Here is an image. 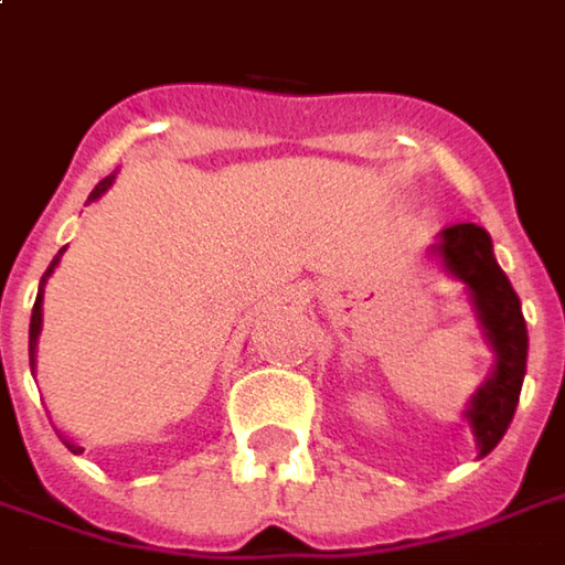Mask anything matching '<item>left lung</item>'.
<instances>
[{"label":"left lung","instance_id":"left-lung-1","mask_svg":"<svg viewBox=\"0 0 565 565\" xmlns=\"http://www.w3.org/2000/svg\"><path fill=\"white\" fill-rule=\"evenodd\" d=\"M431 253L454 278L469 287L478 324L497 356L491 379L472 394L466 409V418L476 435L478 457H488L513 422L522 379H525L529 331L522 319V306L510 278L497 265L494 246L484 227L472 222L450 224L440 231V241L431 246Z\"/></svg>","mask_w":565,"mask_h":565}]
</instances>
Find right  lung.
<instances>
[{
	"label": "right lung",
	"instance_id": "1",
	"mask_svg": "<svg viewBox=\"0 0 565 565\" xmlns=\"http://www.w3.org/2000/svg\"><path fill=\"white\" fill-rule=\"evenodd\" d=\"M111 181L115 178H106V181H99V184L93 186V193H89L87 203H93V200H99L103 193H106L108 186H111ZM68 246H62L58 249V256L52 259V265L46 268V275H43V281H40V294H36V302H33V316H30V372H33V365H36V338H40V331H43V284H46V278L52 275V268L58 265V259H62V253H65ZM65 440V438H62ZM65 447H68L71 454H84V447H77V444H71V440H65Z\"/></svg>",
	"mask_w": 565,
	"mask_h": 565
}]
</instances>
